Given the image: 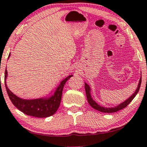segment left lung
I'll return each instance as SVG.
<instances>
[{
    "label": "left lung",
    "instance_id": "1",
    "mask_svg": "<svg viewBox=\"0 0 147 147\" xmlns=\"http://www.w3.org/2000/svg\"><path fill=\"white\" fill-rule=\"evenodd\" d=\"M141 81H142V78L140 77V81H139V83L138 85V87H137L136 90V92L134 93V94L130 96V97L128 98V99L126 100L125 102H122L121 104H120V105L117 106V107H112V108L103 107H101V106H100L99 105H98V104L96 103L94 100H93L92 96H91V94H90L91 90H90V86H89V85H87L86 83H85V92H86L87 101H88V102L90 105L91 107L94 108V109H96V110L99 111L102 113H111L117 112V111H120V110H121V109H124V108H125L128 105H129V103L131 102V100H132L134 98L136 95L138 94L139 90H140V85H141Z\"/></svg>",
    "mask_w": 147,
    "mask_h": 147
}]
</instances>
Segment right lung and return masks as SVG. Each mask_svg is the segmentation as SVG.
<instances>
[{
	"label": "right lung",
	"mask_w": 147,
	"mask_h": 147,
	"mask_svg": "<svg viewBox=\"0 0 147 147\" xmlns=\"http://www.w3.org/2000/svg\"><path fill=\"white\" fill-rule=\"evenodd\" d=\"M9 56H10V54L9 55ZM71 77H72V75H69L61 81L60 84L58 85L51 96L33 100L22 99L9 90L6 84V79L7 77V69L5 70V83L9 97L13 105L17 109L27 115L38 118H45L53 115L58 109L60 105L61 99H62L63 88L67 80L69 79Z\"/></svg>",
	"instance_id": "right-lung-1"
}]
</instances>
